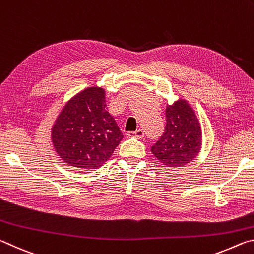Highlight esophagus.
<instances>
[{
    "instance_id": "34e87169",
    "label": "esophagus",
    "mask_w": 254,
    "mask_h": 254,
    "mask_svg": "<svg viewBox=\"0 0 254 254\" xmlns=\"http://www.w3.org/2000/svg\"><path fill=\"white\" fill-rule=\"evenodd\" d=\"M143 135H144V133L142 130H140V128L136 131L127 132V136H130V137H137V139H141V137H143Z\"/></svg>"
}]
</instances>
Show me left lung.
I'll return each mask as SVG.
<instances>
[{
    "instance_id": "8db88e82",
    "label": "left lung",
    "mask_w": 254,
    "mask_h": 254,
    "mask_svg": "<svg viewBox=\"0 0 254 254\" xmlns=\"http://www.w3.org/2000/svg\"><path fill=\"white\" fill-rule=\"evenodd\" d=\"M201 147V128L194 110L185 100L176 101L166 109L163 134L151 147L162 165L178 168L191 162Z\"/></svg>"
}]
</instances>
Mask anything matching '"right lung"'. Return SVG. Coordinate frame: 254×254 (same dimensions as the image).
Segmentation results:
<instances>
[{
	"label": "right lung",
	"mask_w": 254,
	"mask_h": 254,
	"mask_svg": "<svg viewBox=\"0 0 254 254\" xmlns=\"http://www.w3.org/2000/svg\"><path fill=\"white\" fill-rule=\"evenodd\" d=\"M51 139L59 157L72 167L104 165L123 139L106 110L104 89L88 87L72 97L56 120Z\"/></svg>",
	"instance_id": "1"
}]
</instances>
